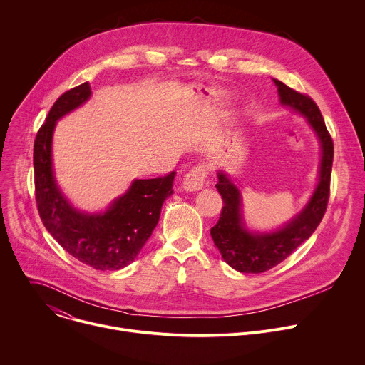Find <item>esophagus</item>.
I'll list each match as a JSON object with an SVG mask.
<instances>
[{"instance_id": "34e87169", "label": "esophagus", "mask_w": 365, "mask_h": 365, "mask_svg": "<svg viewBox=\"0 0 365 365\" xmlns=\"http://www.w3.org/2000/svg\"><path fill=\"white\" fill-rule=\"evenodd\" d=\"M207 178V169L203 165L193 166L183 178V189L187 192L199 190Z\"/></svg>"}]
</instances>
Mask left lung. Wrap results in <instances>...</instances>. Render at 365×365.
<instances>
[{
  "instance_id": "left-lung-1",
  "label": "left lung",
  "mask_w": 365,
  "mask_h": 365,
  "mask_svg": "<svg viewBox=\"0 0 365 365\" xmlns=\"http://www.w3.org/2000/svg\"><path fill=\"white\" fill-rule=\"evenodd\" d=\"M274 81L278 86L281 103L304 114L321 140L319 182L307 207L291 223L275 233L254 235L242 226L239 190L226 175L217 173L216 187L222 196L223 207L217 223L210 229V235L223 261L244 274H261L285 261L314 233L325 215L329 199L334 143L324 117L308 94L299 93L279 80Z\"/></svg>"
}]
</instances>
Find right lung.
Masks as SVG:
<instances>
[{"label": "right lung", "instance_id": "obj_1", "mask_svg": "<svg viewBox=\"0 0 365 365\" xmlns=\"http://www.w3.org/2000/svg\"><path fill=\"white\" fill-rule=\"evenodd\" d=\"M90 94L87 81L63 93L37 132L33 155L36 203L41 222L64 251L94 269L117 271L132 264L150 237L165 199L173 193L175 172L135 180L103 215L73 209L53 176L51 138L56 121Z\"/></svg>", "mask_w": 365, "mask_h": 365}]
</instances>
